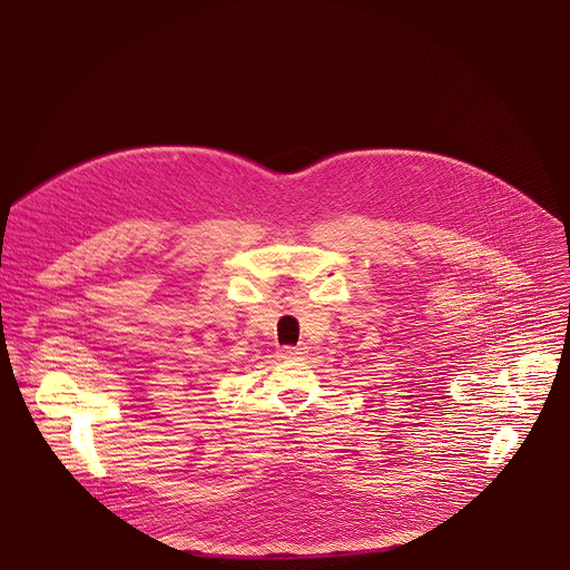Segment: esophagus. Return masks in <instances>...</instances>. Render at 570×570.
<instances>
[{
	"mask_svg": "<svg viewBox=\"0 0 570 570\" xmlns=\"http://www.w3.org/2000/svg\"><path fill=\"white\" fill-rule=\"evenodd\" d=\"M302 354H306V350H304V347H282V350H279V356H282L284 361L299 358Z\"/></svg>",
	"mask_w": 570,
	"mask_h": 570,
	"instance_id": "obj_1",
	"label": "esophagus"
}]
</instances>
